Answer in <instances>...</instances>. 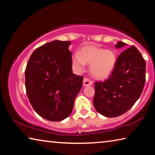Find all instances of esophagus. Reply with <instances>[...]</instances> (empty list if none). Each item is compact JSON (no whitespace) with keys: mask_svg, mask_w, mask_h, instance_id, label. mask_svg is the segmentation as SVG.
Instances as JSON below:
<instances>
[{"mask_svg":"<svg viewBox=\"0 0 155 155\" xmlns=\"http://www.w3.org/2000/svg\"><path fill=\"white\" fill-rule=\"evenodd\" d=\"M93 84V82L90 80H89L87 78H85L83 79V86L87 87V86H90Z\"/></svg>","mask_w":155,"mask_h":155,"instance_id":"1","label":"esophagus"}]
</instances>
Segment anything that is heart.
Segmentation results:
<instances>
[{
	"mask_svg": "<svg viewBox=\"0 0 155 155\" xmlns=\"http://www.w3.org/2000/svg\"><path fill=\"white\" fill-rule=\"evenodd\" d=\"M72 62L78 70H82L85 64H90L91 75L96 79H104L109 77L116 64L114 51L95 46H83L79 54L72 56Z\"/></svg>",
	"mask_w": 155,
	"mask_h": 155,
	"instance_id": "obj_1",
	"label": "heart"
}]
</instances>
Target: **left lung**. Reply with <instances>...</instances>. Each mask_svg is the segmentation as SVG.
Listing matches in <instances>:
<instances>
[{
	"instance_id": "left-lung-1",
	"label": "left lung",
	"mask_w": 155,
	"mask_h": 155,
	"mask_svg": "<svg viewBox=\"0 0 155 155\" xmlns=\"http://www.w3.org/2000/svg\"><path fill=\"white\" fill-rule=\"evenodd\" d=\"M117 41V49L127 46ZM146 81V62L135 46L125 50L116 60L111 76L95 83L94 108L107 117L120 116L128 111L140 98Z\"/></svg>"
}]
</instances>
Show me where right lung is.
I'll use <instances>...</instances> for the list:
<instances>
[{
    "label": "right lung",
    "mask_w": 155,
    "mask_h": 155,
    "mask_svg": "<svg viewBox=\"0 0 155 155\" xmlns=\"http://www.w3.org/2000/svg\"><path fill=\"white\" fill-rule=\"evenodd\" d=\"M71 42L54 40L31 54L25 70L27 97L35 112L52 122L71 114L83 85V77L73 74Z\"/></svg>",
    "instance_id": "add662e5"
}]
</instances>
